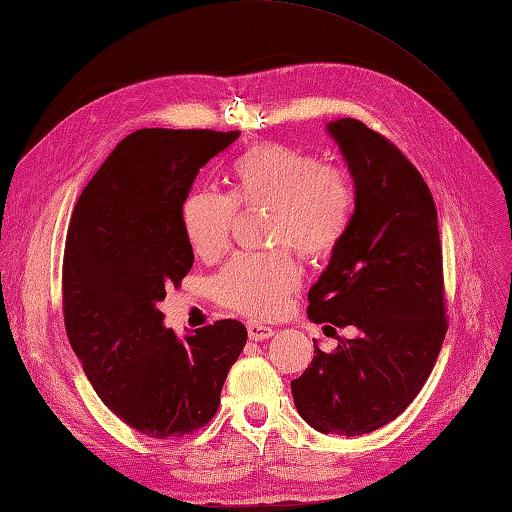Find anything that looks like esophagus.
Segmentation results:
<instances>
[{"label":"esophagus","instance_id":"obj_1","mask_svg":"<svg viewBox=\"0 0 512 512\" xmlns=\"http://www.w3.org/2000/svg\"><path fill=\"white\" fill-rule=\"evenodd\" d=\"M275 331L271 327H267V324H260L256 320H250L247 322V335H250L252 342H265V339H269Z\"/></svg>","mask_w":512,"mask_h":512}]
</instances>
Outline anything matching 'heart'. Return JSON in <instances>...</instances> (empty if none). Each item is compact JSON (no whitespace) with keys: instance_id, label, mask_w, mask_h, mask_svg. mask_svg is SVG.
<instances>
[{"instance_id":"heart-1","label":"heart","mask_w":512,"mask_h":512,"mask_svg":"<svg viewBox=\"0 0 512 512\" xmlns=\"http://www.w3.org/2000/svg\"><path fill=\"white\" fill-rule=\"evenodd\" d=\"M232 192L194 190L181 205V228L196 256L220 258L230 245L239 209L271 211L269 243L292 247L305 260L329 258L344 241L356 190L348 168L320 162L284 143H260L232 164ZM301 284L288 250L239 254L215 275L213 297L252 318H275Z\"/></svg>"}]
</instances>
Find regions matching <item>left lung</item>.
I'll return each instance as SVG.
<instances>
[{
    "instance_id": "obj_1",
    "label": "left lung",
    "mask_w": 512,
    "mask_h": 512,
    "mask_svg": "<svg viewBox=\"0 0 512 512\" xmlns=\"http://www.w3.org/2000/svg\"><path fill=\"white\" fill-rule=\"evenodd\" d=\"M329 132L354 179V215L329 267L307 294L309 318L352 327L292 380L294 406L322 433L363 436L421 393L446 322L442 243L429 185L389 138L356 119ZM316 344V342H314Z\"/></svg>"
}]
</instances>
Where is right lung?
<instances>
[{"instance_id": "add662e5", "label": "right lung", "mask_w": 512, "mask_h": 512, "mask_svg": "<svg viewBox=\"0 0 512 512\" xmlns=\"http://www.w3.org/2000/svg\"><path fill=\"white\" fill-rule=\"evenodd\" d=\"M237 136L136 130L72 211L61 273L70 346L104 406L153 440L190 436L211 421L247 342L239 320H215L179 339L158 309L194 262L183 200L198 170Z\"/></svg>"}]
</instances>
